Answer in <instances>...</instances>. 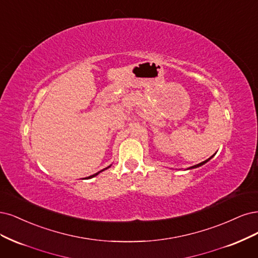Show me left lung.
<instances>
[{
    "label": "left lung",
    "mask_w": 258,
    "mask_h": 258,
    "mask_svg": "<svg viewBox=\"0 0 258 258\" xmlns=\"http://www.w3.org/2000/svg\"><path fill=\"white\" fill-rule=\"evenodd\" d=\"M212 156H213V155H212ZM212 156H211V157H209V159H208V160H206V161H204V162H202V163H199V164H197V165L193 166V167H190V168H196V167H199V166H202V165H204L205 163H207L208 161H209V160H211V159H212Z\"/></svg>",
    "instance_id": "1"
}]
</instances>
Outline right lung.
<instances>
[{"label":"right lung","mask_w":258,"mask_h":258,"mask_svg":"<svg viewBox=\"0 0 258 258\" xmlns=\"http://www.w3.org/2000/svg\"><path fill=\"white\" fill-rule=\"evenodd\" d=\"M107 168H108V167H107ZM107 168H104L103 170H105V169H107ZM103 170H101V171H103ZM101 171H98V172H96V173L92 174V176H90V177H88V179H90V178H93V177H95V176H96V174H97V173H99V172H101Z\"/></svg>","instance_id":"obj_1"}]
</instances>
